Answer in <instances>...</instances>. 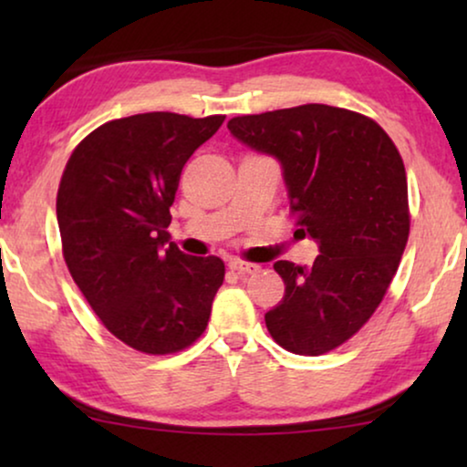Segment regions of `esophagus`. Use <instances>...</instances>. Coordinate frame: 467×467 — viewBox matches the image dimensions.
Masks as SVG:
<instances>
[{
  "instance_id": "34e87169",
  "label": "esophagus",
  "mask_w": 467,
  "mask_h": 467,
  "mask_svg": "<svg viewBox=\"0 0 467 467\" xmlns=\"http://www.w3.org/2000/svg\"><path fill=\"white\" fill-rule=\"evenodd\" d=\"M229 270H232L234 274H238L240 278H244V276H248V274H257L259 265L257 264H248V261L234 259L232 264H229Z\"/></svg>"
}]
</instances>
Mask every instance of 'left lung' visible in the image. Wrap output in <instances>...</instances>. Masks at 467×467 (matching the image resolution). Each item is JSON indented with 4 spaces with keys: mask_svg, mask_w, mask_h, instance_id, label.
<instances>
[{
    "mask_svg": "<svg viewBox=\"0 0 467 467\" xmlns=\"http://www.w3.org/2000/svg\"><path fill=\"white\" fill-rule=\"evenodd\" d=\"M227 130L283 168L297 232L318 244L312 265L276 261L285 297L265 315L270 336L296 355H323L353 337L404 254L406 170L376 120L325 104L235 117Z\"/></svg>",
    "mask_w": 467,
    "mask_h": 467,
    "instance_id": "8db88e82",
    "label": "left lung"
}]
</instances>
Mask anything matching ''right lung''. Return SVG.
<instances>
[{
	"instance_id": "1",
	"label": "right lung",
	"mask_w": 467,
	"mask_h": 467,
	"mask_svg": "<svg viewBox=\"0 0 467 467\" xmlns=\"http://www.w3.org/2000/svg\"><path fill=\"white\" fill-rule=\"evenodd\" d=\"M223 120L174 112L110 120L63 170L57 223L67 270L106 329L140 353L191 347L225 278L219 257L167 246L181 171Z\"/></svg>"
}]
</instances>
